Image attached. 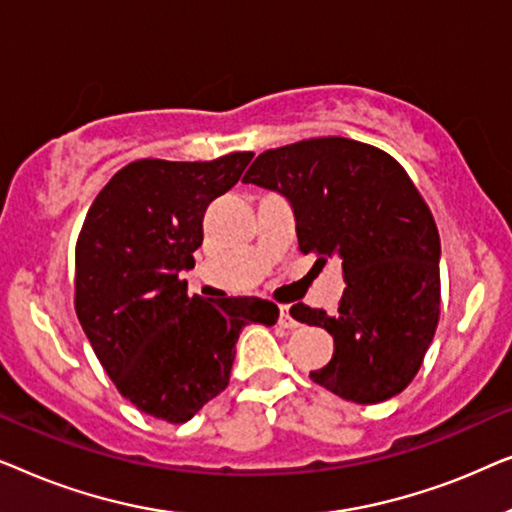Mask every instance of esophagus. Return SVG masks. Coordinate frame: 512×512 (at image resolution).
<instances>
[{"instance_id":"1","label":"esophagus","mask_w":512,"mask_h":512,"mask_svg":"<svg viewBox=\"0 0 512 512\" xmlns=\"http://www.w3.org/2000/svg\"><path fill=\"white\" fill-rule=\"evenodd\" d=\"M279 326H282V328H298V321L291 317L289 307H286V305H279Z\"/></svg>"}]
</instances>
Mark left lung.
I'll return each instance as SVG.
<instances>
[{
    "label": "left lung",
    "instance_id": "obj_1",
    "mask_svg": "<svg viewBox=\"0 0 512 512\" xmlns=\"http://www.w3.org/2000/svg\"><path fill=\"white\" fill-rule=\"evenodd\" d=\"M242 181L289 198L303 254L342 261L347 289L333 317L291 307L333 335V359L312 380L363 405L401 394L440 319V237L408 172L377 146L319 137L263 151Z\"/></svg>",
    "mask_w": 512,
    "mask_h": 512
}]
</instances>
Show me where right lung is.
Masks as SVG:
<instances>
[{
  "instance_id": "right-lung-1",
  "label": "right lung",
  "mask_w": 512,
  "mask_h": 512,
  "mask_svg": "<svg viewBox=\"0 0 512 512\" xmlns=\"http://www.w3.org/2000/svg\"><path fill=\"white\" fill-rule=\"evenodd\" d=\"M251 151L172 163L144 158L102 188L76 240L74 310L118 394L139 412L184 424L230 382L247 324L279 310L254 296H188L202 214L240 181Z\"/></svg>"
}]
</instances>
